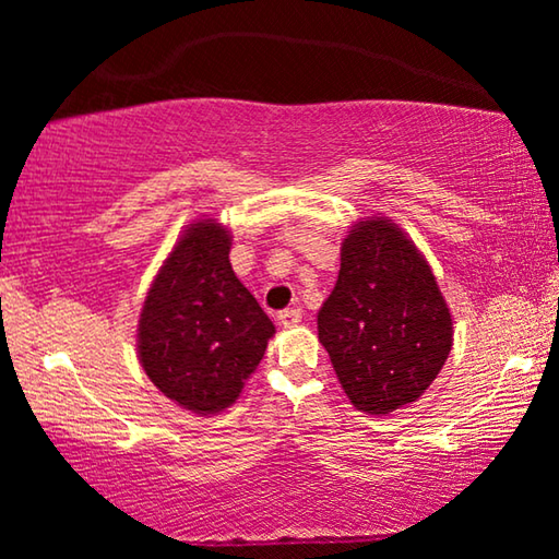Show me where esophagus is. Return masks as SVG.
Listing matches in <instances>:
<instances>
[{
  "label": "esophagus",
  "instance_id": "esophagus-1",
  "mask_svg": "<svg viewBox=\"0 0 559 559\" xmlns=\"http://www.w3.org/2000/svg\"><path fill=\"white\" fill-rule=\"evenodd\" d=\"M300 318H302L300 308H286V310H281V313H278V323L283 328H293V325L300 323Z\"/></svg>",
  "mask_w": 559,
  "mask_h": 559
}]
</instances>
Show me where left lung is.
Returning <instances> with one entry per match:
<instances>
[{
    "instance_id": "left-lung-1",
    "label": "left lung",
    "mask_w": 559,
    "mask_h": 559,
    "mask_svg": "<svg viewBox=\"0 0 559 559\" xmlns=\"http://www.w3.org/2000/svg\"><path fill=\"white\" fill-rule=\"evenodd\" d=\"M318 337L349 402L367 414L400 409L437 380L453 343L451 313L429 263L390 219L347 234Z\"/></svg>"
}]
</instances>
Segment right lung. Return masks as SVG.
Masks as SVG:
<instances>
[{"label":"right lung","instance_id":"right-lung-1","mask_svg":"<svg viewBox=\"0 0 559 559\" xmlns=\"http://www.w3.org/2000/svg\"><path fill=\"white\" fill-rule=\"evenodd\" d=\"M229 249L231 236L216 222L189 226L140 313L143 370L159 392L197 414L236 402L276 333L231 271Z\"/></svg>","mask_w":559,"mask_h":559}]
</instances>
